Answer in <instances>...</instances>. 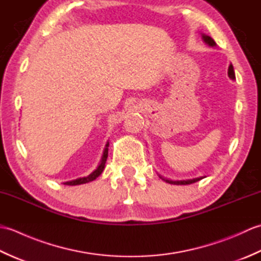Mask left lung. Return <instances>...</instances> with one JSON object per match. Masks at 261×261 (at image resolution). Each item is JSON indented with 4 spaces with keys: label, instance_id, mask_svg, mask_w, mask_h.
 Segmentation results:
<instances>
[{
    "label": "left lung",
    "instance_id": "left-lung-1",
    "mask_svg": "<svg viewBox=\"0 0 261 261\" xmlns=\"http://www.w3.org/2000/svg\"><path fill=\"white\" fill-rule=\"evenodd\" d=\"M202 38H203V40L207 43L208 46H211V47H214V46H216V43H215V41L213 40L212 38H211L210 36H206V35H202ZM228 75H229V77L231 80H236V75H234V70H233V66H232L231 64H230V66H229V69H228ZM159 177L160 178H162L163 180H165L166 182H169V184H174V185H188V184H193V182H196V181H198V180H201V179H203L204 177H198V178H193V179H186V180H170V179H167V178H164L163 176H160L159 175Z\"/></svg>",
    "mask_w": 261,
    "mask_h": 261
}]
</instances>
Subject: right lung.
<instances>
[{
	"label": "right lung",
	"mask_w": 261,
	"mask_h": 261,
	"mask_svg": "<svg viewBox=\"0 0 261 261\" xmlns=\"http://www.w3.org/2000/svg\"><path fill=\"white\" fill-rule=\"evenodd\" d=\"M109 142H107V145H105V149L103 151V156L101 159V163L97 166V168L91 173L88 176L86 177H82V178H77L74 180H70V181H66L64 182L65 185H69V186H75V185H81V184H86V182H90L94 179H96L97 177L102 174V171L105 167V163H107V159H108V153H109Z\"/></svg>",
	"instance_id": "add662e5"
}]
</instances>
